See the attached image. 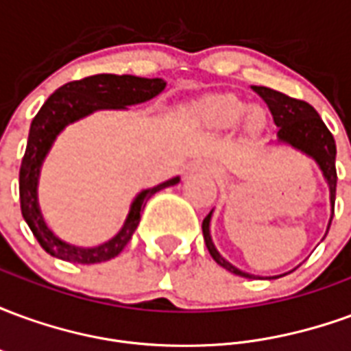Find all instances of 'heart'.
<instances>
[{
  "label": "heart",
  "mask_w": 351,
  "mask_h": 351,
  "mask_svg": "<svg viewBox=\"0 0 351 351\" xmlns=\"http://www.w3.org/2000/svg\"><path fill=\"white\" fill-rule=\"evenodd\" d=\"M191 116L208 130H229L239 120L246 133H256L263 128L265 114L259 107L246 108L241 97L233 93H210L191 107Z\"/></svg>",
  "instance_id": "heart-1"
}]
</instances>
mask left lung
Here are the masks:
<instances>
[{
  "instance_id": "8db88e82",
  "label": "left lung",
  "mask_w": 351,
  "mask_h": 351,
  "mask_svg": "<svg viewBox=\"0 0 351 351\" xmlns=\"http://www.w3.org/2000/svg\"><path fill=\"white\" fill-rule=\"evenodd\" d=\"M252 88L267 103V107H269L272 114V120H274L276 128H278L276 145L291 146V148L299 150L301 154L316 161V165L322 171V175H324V180L329 186V203H331L332 214L335 213V193H337V167H335L337 145H335L331 131L327 130V125L319 118L316 108L308 105L306 101L293 99V97H289L286 93L276 92V90H271V88ZM210 220H213V210L203 220V237H205L206 248L210 252L214 261L220 267H223L226 271L237 274V276L258 278V276H254L250 272L241 271L239 267L229 263L228 259L216 250L213 237H210ZM331 220L332 216L329 218V226H331ZM329 226H327V231H329ZM280 276H284V274H280ZM269 278H278V276H269Z\"/></svg>"
}]
</instances>
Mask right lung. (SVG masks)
<instances>
[{
    "instance_id": "obj_1",
    "label": "right lung",
    "mask_w": 351,
    "mask_h": 351,
    "mask_svg": "<svg viewBox=\"0 0 351 351\" xmlns=\"http://www.w3.org/2000/svg\"><path fill=\"white\" fill-rule=\"evenodd\" d=\"M167 86L163 79H145L133 75H93L82 80H73L45 101L41 110L35 114L29 125L26 154L20 165V208L22 216L32 229L35 239L39 241L45 252L50 256L71 263L92 265L108 261L116 258L130 243L131 237L141 221V210L145 208L146 201L163 188L175 186L180 182V176L169 178L165 182L154 188L138 191L130 205V213L125 221L112 239L97 246H75L62 241L49 228L39 206V176L45 158L49 156L50 148L56 137L69 125L93 114L95 110H125L131 105H141L160 95Z\"/></svg>"
}]
</instances>
